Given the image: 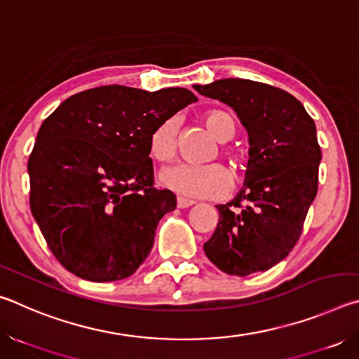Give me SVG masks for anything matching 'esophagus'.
I'll return each mask as SVG.
<instances>
[{
    "label": "esophagus",
    "mask_w": 359,
    "mask_h": 359,
    "mask_svg": "<svg viewBox=\"0 0 359 359\" xmlns=\"http://www.w3.org/2000/svg\"><path fill=\"white\" fill-rule=\"evenodd\" d=\"M193 204H194L193 199H187V198H182V196L177 198V208L179 209H187V208H190V205H193Z\"/></svg>",
    "instance_id": "esophagus-1"
}]
</instances>
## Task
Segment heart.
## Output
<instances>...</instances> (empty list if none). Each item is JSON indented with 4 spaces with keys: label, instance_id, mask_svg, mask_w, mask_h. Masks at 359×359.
<instances>
[{
    "label": "heart",
    "instance_id": "b5f03b06",
    "mask_svg": "<svg viewBox=\"0 0 359 359\" xmlns=\"http://www.w3.org/2000/svg\"><path fill=\"white\" fill-rule=\"evenodd\" d=\"M203 121L210 135L220 142L231 141L238 131V125H236L233 115L226 111H220V109L205 112ZM149 150L150 155L158 161L172 160L175 151H177V123L174 118L161 121L151 131L149 137ZM223 151L228 156L231 165L238 171L245 168L244 154L229 149H224ZM160 182L163 187L188 198H218L228 193L229 188L233 187V175L218 163L205 166L174 165L163 169Z\"/></svg>",
    "mask_w": 359,
    "mask_h": 359
}]
</instances>
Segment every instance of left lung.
<instances>
[{"instance_id":"1","label":"left lung","mask_w":359,"mask_h":359,"mask_svg":"<svg viewBox=\"0 0 359 359\" xmlns=\"http://www.w3.org/2000/svg\"><path fill=\"white\" fill-rule=\"evenodd\" d=\"M234 109L248 133L245 182L220 214L204 253L218 269L245 277L293 250L317 196L321 150L311 115L293 95L247 79L194 85Z\"/></svg>"}]
</instances>
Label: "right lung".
Masks as SVG:
<instances>
[{"label": "right lung", "instance_id": "add662e5", "mask_svg": "<svg viewBox=\"0 0 359 359\" xmlns=\"http://www.w3.org/2000/svg\"><path fill=\"white\" fill-rule=\"evenodd\" d=\"M198 98L106 85L69 96L41 125L28 160L29 208L72 274L114 282L135 274L175 194L154 187L149 137Z\"/></svg>", "mask_w": 359, "mask_h": 359}]
</instances>
